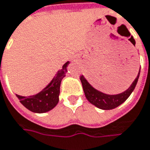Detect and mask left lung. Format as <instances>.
<instances>
[{"label":"left lung","mask_w":150,"mask_h":150,"mask_svg":"<svg viewBox=\"0 0 150 150\" xmlns=\"http://www.w3.org/2000/svg\"><path fill=\"white\" fill-rule=\"evenodd\" d=\"M129 32V31H128ZM129 40H133V43H135V41L134 38H130ZM140 74V69L139 70V72L137 74V77L134 79V81L130 85V87L124 92L118 93V94H107L104 93H102L100 91L94 88L91 84L88 82V80L84 78V76L80 77V80L83 85V88L84 91V94L86 96V98L97 108L103 109V110H110L117 108L119 105H121L123 103L128 99L132 92L134 90L136 84L138 83V80L139 78Z\"/></svg>","instance_id":"obj_1"}]
</instances>
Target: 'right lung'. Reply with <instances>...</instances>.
Masks as SVG:
<instances>
[{
    "instance_id": "right-lung-1",
    "label": "right lung",
    "mask_w": 150,
    "mask_h": 150,
    "mask_svg": "<svg viewBox=\"0 0 150 150\" xmlns=\"http://www.w3.org/2000/svg\"><path fill=\"white\" fill-rule=\"evenodd\" d=\"M69 63V62H67L48 85L37 94L28 97L16 94L21 103L26 107L28 110L37 113L47 112L54 108L59 101L61 82L62 78L66 76L67 66Z\"/></svg>"
}]
</instances>
